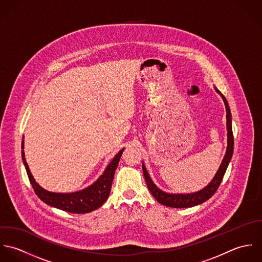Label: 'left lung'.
Returning a JSON list of instances; mask_svg holds the SVG:
<instances>
[{"mask_svg":"<svg viewBox=\"0 0 262 262\" xmlns=\"http://www.w3.org/2000/svg\"><path fill=\"white\" fill-rule=\"evenodd\" d=\"M214 90L222 96L225 106H226L228 146H227L226 155L222 161V164L220 165L217 172L215 173L213 179L211 180V182L209 183V185L207 187H205L204 189H202L198 192H193V193H186V194L167 193V192L161 190L160 188H158L156 184L152 181V179L146 169V166L143 163V172H144V176H145L149 190L151 191L153 196L156 199L158 203H160L166 207L183 209V208H191V207H194V206H198V205H201V204L207 202L214 194V192L219 188V186L223 180V177L226 173V170L228 168V165L232 159L233 151H234V137H233V132H232V115H231L230 107H229V104H228L225 96L215 87H214Z\"/></svg>","mask_w":262,"mask_h":262,"instance_id":"obj_1","label":"left lung"}]
</instances>
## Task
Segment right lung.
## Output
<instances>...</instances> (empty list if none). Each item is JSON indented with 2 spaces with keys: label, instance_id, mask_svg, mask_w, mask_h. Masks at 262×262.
<instances>
[{
  "label": "right lung",
  "instance_id": "1",
  "mask_svg": "<svg viewBox=\"0 0 262 262\" xmlns=\"http://www.w3.org/2000/svg\"><path fill=\"white\" fill-rule=\"evenodd\" d=\"M22 160L29 178V181L36 193V195L47 205L56 208V209L66 210L73 213H85L90 212L94 209H98L101 207L106 200L109 196L113 177L115 170L117 168L118 162L121 158L122 152L124 149L118 152V154L112 159V161L109 163L107 168L105 169L104 173L98 178L96 182H94L89 187L72 192V193H56L51 192L42 188L33 178L28 164L25 160L24 154V141H22Z\"/></svg>",
  "mask_w": 262,
  "mask_h": 262
}]
</instances>
